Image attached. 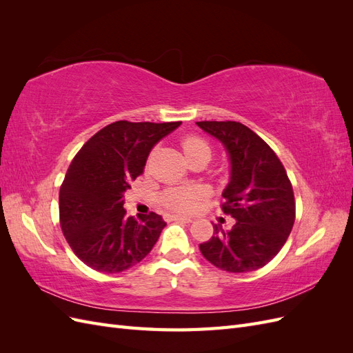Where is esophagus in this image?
<instances>
[{
    "label": "esophagus",
    "instance_id": "esophagus-1",
    "mask_svg": "<svg viewBox=\"0 0 353 353\" xmlns=\"http://www.w3.org/2000/svg\"><path fill=\"white\" fill-rule=\"evenodd\" d=\"M166 219H168V221H181V222H187V223L193 222V219H191V218H188V216H181V215H168Z\"/></svg>",
    "mask_w": 353,
    "mask_h": 353
}]
</instances>
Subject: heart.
<instances>
[{"label":"heart","mask_w":353,"mask_h":353,"mask_svg":"<svg viewBox=\"0 0 353 353\" xmlns=\"http://www.w3.org/2000/svg\"><path fill=\"white\" fill-rule=\"evenodd\" d=\"M181 147L188 162L201 156L210 157V145L197 135L184 137ZM205 199L206 191L201 187H174L163 191L160 196V205L168 212L191 213L200 208Z\"/></svg>","instance_id":"b5f03b06"}]
</instances>
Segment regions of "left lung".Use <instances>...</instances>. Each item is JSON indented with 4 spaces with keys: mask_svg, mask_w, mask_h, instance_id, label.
<instances>
[{
    "mask_svg": "<svg viewBox=\"0 0 353 353\" xmlns=\"http://www.w3.org/2000/svg\"><path fill=\"white\" fill-rule=\"evenodd\" d=\"M197 125L225 145L231 179L221 208L236 219L230 231L213 225L201 254L216 268L250 272L271 262L290 236L296 201L279 156L250 128L234 121H201Z\"/></svg>",
    "mask_w": 353,
    "mask_h": 353,
    "instance_id": "8db88e82",
    "label": "left lung"
}]
</instances>
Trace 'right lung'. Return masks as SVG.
<instances>
[{"label":"right lung","mask_w":353,"mask_h":353,"mask_svg":"<svg viewBox=\"0 0 353 353\" xmlns=\"http://www.w3.org/2000/svg\"><path fill=\"white\" fill-rule=\"evenodd\" d=\"M179 125L117 121L92 135L73 157L60 187V227L90 268L122 272L152 252L166 222L154 212L128 218L125 191L144 172L153 145Z\"/></svg>","instance_id":"add662e5"}]
</instances>
